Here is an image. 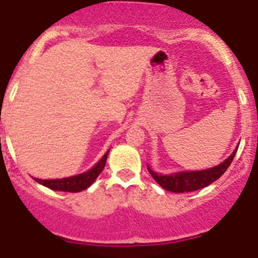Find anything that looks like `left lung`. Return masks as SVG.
Instances as JSON below:
<instances>
[{"label": "left lung", "instance_id": "8db88e82", "mask_svg": "<svg viewBox=\"0 0 258 258\" xmlns=\"http://www.w3.org/2000/svg\"><path fill=\"white\" fill-rule=\"evenodd\" d=\"M235 154L236 150L220 165L213 166L211 169L199 170V172H181L170 175H161L155 173L150 166H147V169L152 175V178L165 190L172 191V192H188V191L207 187L214 181H217L221 175L226 172Z\"/></svg>", "mask_w": 258, "mask_h": 258}]
</instances>
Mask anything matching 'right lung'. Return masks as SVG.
Segmentation results:
<instances>
[{"label":"right lung","instance_id":"1","mask_svg":"<svg viewBox=\"0 0 258 258\" xmlns=\"http://www.w3.org/2000/svg\"><path fill=\"white\" fill-rule=\"evenodd\" d=\"M109 151L104 154L101 160L98 161L92 169L88 172L83 173V174L74 175V177H68V178H60V179H38L35 178L38 183L44 184L46 187L51 188V190H58V191H66V192H79L85 188H88L93 182L95 181L98 175L101 174L103 170L104 165H106L107 155Z\"/></svg>","mask_w":258,"mask_h":258}]
</instances>
